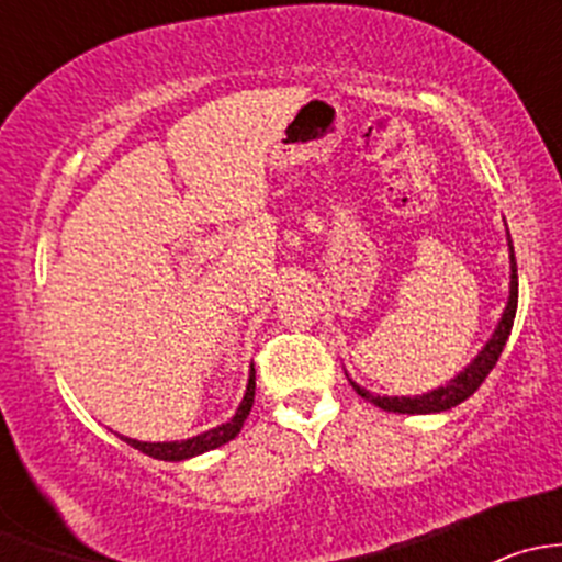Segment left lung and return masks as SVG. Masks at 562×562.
Wrapping results in <instances>:
<instances>
[{
  "label": "left lung",
  "instance_id": "1",
  "mask_svg": "<svg viewBox=\"0 0 562 562\" xmlns=\"http://www.w3.org/2000/svg\"><path fill=\"white\" fill-rule=\"evenodd\" d=\"M508 260H512V282H508V302L506 310H503L501 321H497L495 331L492 337L486 339L484 348L479 350L473 361H470L464 370H459L451 381H446L443 386L427 391V394H416V396H389V394H375V391H367L364 386L353 381L348 375L350 386L356 389V394L364 396L367 402L378 405L381 411L389 413H407V416H427V413H440V411H451L457 407L459 402L468 400L473 391H479L484 378L490 375L492 367L497 364L501 359L503 348L508 342V334H512L514 326V315H517V299H519V280H517V258H514V245H512V236H508Z\"/></svg>",
  "mask_w": 562,
  "mask_h": 562
}]
</instances>
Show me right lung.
Here are the masks:
<instances>
[{"label": "right lung", "mask_w": 562, "mask_h": 562, "mask_svg": "<svg viewBox=\"0 0 562 562\" xmlns=\"http://www.w3.org/2000/svg\"><path fill=\"white\" fill-rule=\"evenodd\" d=\"M252 402H255V367H249L245 396H241L239 407H236V413L225 424H217V427L206 429V432H201V435H192V438L162 440V443H149V440H135V438H127V435H119V438H122L127 446H133V449L144 451L146 457L166 459V462H181V459L206 454V451L220 449V446H225V443H228V440H234L236 435L241 432V427H245L249 411H252Z\"/></svg>", "instance_id": "1"}]
</instances>
